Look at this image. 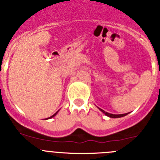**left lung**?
<instances>
[{
	"mask_svg": "<svg viewBox=\"0 0 160 160\" xmlns=\"http://www.w3.org/2000/svg\"><path fill=\"white\" fill-rule=\"evenodd\" d=\"M99 109H100V108H99ZM100 111H101L102 112L104 113V114H105L106 115H107V116L111 117V118H120V117H123V116H125V115H127V114H128V113H127V114H110V113L105 112V111H103V110H102V109H100Z\"/></svg>",
	"mask_w": 160,
	"mask_h": 160,
	"instance_id": "8db88e82",
	"label": "left lung"
}]
</instances>
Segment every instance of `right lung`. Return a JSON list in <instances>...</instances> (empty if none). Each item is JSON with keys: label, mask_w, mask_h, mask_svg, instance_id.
Masks as SVG:
<instances>
[{"label": "right lung", "mask_w": 160, "mask_h": 160, "mask_svg": "<svg viewBox=\"0 0 160 160\" xmlns=\"http://www.w3.org/2000/svg\"><path fill=\"white\" fill-rule=\"evenodd\" d=\"M57 113H58V111H57V112H56V113H55V114H53V115H52V116H51V117H49V118H53V116H55V115H56V114H57Z\"/></svg>", "instance_id": "1"}]
</instances>
